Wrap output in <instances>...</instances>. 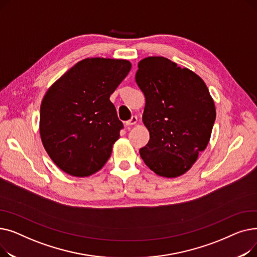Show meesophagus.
I'll use <instances>...</instances> for the list:
<instances>
[{
  "label": "esophagus",
  "instance_id": "34e87169",
  "mask_svg": "<svg viewBox=\"0 0 257 257\" xmlns=\"http://www.w3.org/2000/svg\"><path fill=\"white\" fill-rule=\"evenodd\" d=\"M138 123V116L137 115H133L129 120L126 121V125L127 126H131V125H136Z\"/></svg>",
  "mask_w": 257,
  "mask_h": 257
}]
</instances>
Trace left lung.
Here are the masks:
<instances>
[{
	"label": "left lung",
	"mask_w": 257,
	"mask_h": 257,
	"mask_svg": "<svg viewBox=\"0 0 257 257\" xmlns=\"http://www.w3.org/2000/svg\"><path fill=\"white\" fill-rule=\"evenodd\" d=\"M136 80L145 94L143 123L150 133L141 156L158 176L179 177L209 143L214 101L200 76L166 57L142 59Z\"/></svg>",
	"instance_id": "1"
}]
</instances>
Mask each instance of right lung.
<instances>
[{
	"label": "right lung",
	"mask_w": 257,
	"mask_h": 257,
	"mask_svg": "<svg viewBox=\"0 0 257 257\" xmlns=\"http://www.w3.org/2000/svg\"><path fill=\"white\" fill-rule=\"evenodd\" d=\"M126 59L85 58L54 82L40 105L39 134L61 171L87 177L100 171L119 139L110 94L131 70Z\"/></svg>",
	"instance_id": "right-lung-1"
}]
</instances>
